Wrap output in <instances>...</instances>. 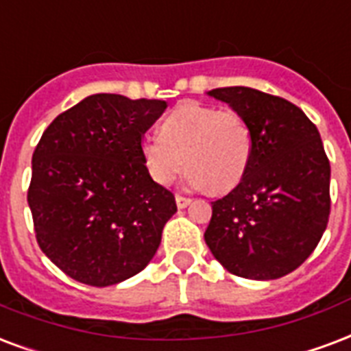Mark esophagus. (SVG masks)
<instances>
[{
  "instance_id": "1",
  "label": "esophagus",
  "mask_w": 351,
  "mask_h": 351,
  "mask_svg": "<svg viewBox=\"0 0 351 351\" xmlns=\"http://www.w3.org/2000/svg\"><path fill=\"white\" fill-rule=\"evenodd\" d=\"M176 204H178L179 209H185L186 205L191 204V197L181 196V194H178V196H176Z\"/></svg>"
}]
</instances>
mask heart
<instances>
[{"label":"heart","mask_w":351,"mask_h":351,"mask_svg":"<svg viewBox=\"0 0 351 351\" xmlns=\"http://www.w3.org/2000/svg\"><path fill=\"white\" fill-rule=\"evenodd\" d=\"M141 154L155 183L170 185L186 165L192 186L220 196L246 178L254 133L239 110L185 101L162 120L160 136L142 138Z\"/></svg>","instance_id":"obj_1"}]
</instances>
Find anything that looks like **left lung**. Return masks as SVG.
<instances>
[{"label":"left lung","mask_w":351,"mask_h":351,"mask_svg":"<svg viewBox=\"0 0 351 351\" xmlns=\"http://www.w3.org/2000/svg\"><path fill=\"white\" fill-rule=\"evenodd\" d=\"M209 94L250 122L254 157L246 178L213 202L205 242L239 278H283L315 252L328 228L331 166L320 133L283 97L247 86Z\"/></svg>","instance_id":"left-lung-1"}]
</instances>
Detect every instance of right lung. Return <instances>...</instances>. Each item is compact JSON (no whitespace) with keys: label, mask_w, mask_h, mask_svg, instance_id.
Wrapping results in <instances>:
<instances>
[{"label":"right lung","mask_w":351,"mask_h":351,"mask_svg":"<svg viewBox=\"0 0 351 351\" xmlns=\"http://www.w3.org/2000/svg\"><path fill=\"white\" fill-rule=\"evenodd\" d=\"M162 99L94 94L60 112L33 154L27 202L36 242L72 279L109 287L154 259L176 197L141 154Z\"/></svg>","instance_id":"right-lung-1"}]
</instances>
